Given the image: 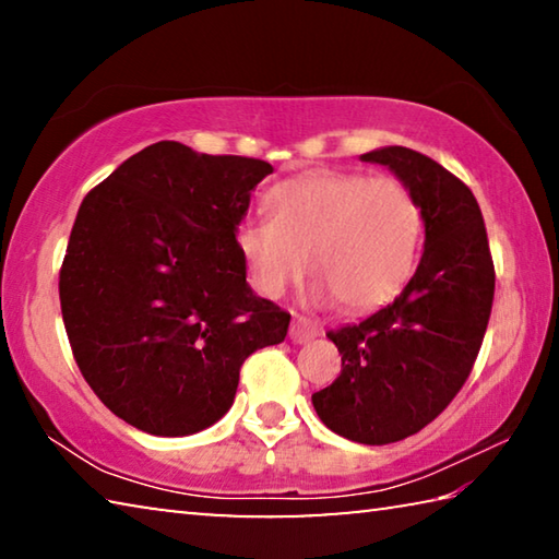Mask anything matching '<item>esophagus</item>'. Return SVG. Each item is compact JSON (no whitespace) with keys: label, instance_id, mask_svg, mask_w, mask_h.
I'll return each instance as SVG.
<instances>
[{"label":"esophagus","instance_id":"esophagus-1","mask_svg":"<svg viewBox=\"0 0 559 559\" xmlns=\"http://www.w3.org/2000/svg\"><path fill=\"white\" fill-rule=\"evenodd\" d=\"M288 335H290L293 343L302 345V343H310V340L318 337L320 335V328L310 318L296 316V318H293V323H290V333Z\"/></svg>","mask_w":559,"mask_h":559}]
</instances>
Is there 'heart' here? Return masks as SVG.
<instances>
[{
  "label": "heart",
  "mask_w": 559,
  "mask_h": 559,
  "mask_svg": "<svg viewBox=\"0 0 559 559\" xmlns=\"http://www.w3.org/2000/svg\"><path fill=\"white\" fill-rule=\"evenodd\" d=\"M266 210L234 236L263 298H281L310 263L316 300L362 313L400 296L419 266L427 219L400 177L316 169L271 187Z\"/></svg>",
  "instance_id": "obj_1"
}]
</instances>
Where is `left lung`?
<instances>
[{"label": "left lung", "mask_w": 559, "mask_h": 559, "mask_svg": "<svg viewBox=\"0 0 559 559\" xmlns=\"http://www.w3.org/2000/svg\"><path fill=\"white\" fill-rule=\"evenodd\" d=\"M414 189L427 241L406 288L357 325L330 330L343 355L337 380L313 394L328 429L382 447L421 431L468 380L493 308L496 269L471 189L409 147L362 155Z\"/></svg>", "instance_id": "obj_1"}]
</instances>
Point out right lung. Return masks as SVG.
<instances>
[{
  "mask_svg": "<svg viewBox=\"0 0 559 559\" xmlns=\"http://www.w3.org/2000/svg\"><path fill=\"white\" fill-rule=\"evenodd\" d=\"M271 173L163 140L81 202L59 273L63 325L83 380L130 427H212L243 359L286 340L290 313L253 296L234 239Z\"/></svg>",
  "mask_w": 559,
  "mask_h": 559,
  "instance_id": "1",
  "label": "right lung"
}]
</instances>
